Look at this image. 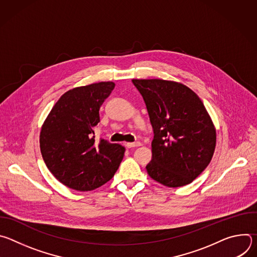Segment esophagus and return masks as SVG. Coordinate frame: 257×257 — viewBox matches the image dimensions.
<instances>
[{"instance_id": "esophagus-1", "label": "esophagus", "mask_w": 257, "mask_h": 257, "mask_svg": "<svg viewBox=\"0 0 257 257\" xmlns=\"http://www.w3.org/2000/svg\"><path fill=\"white\" fill-rule=\"evenodd\" d=\"M127 149H132V148H138V146L141 145L140 142H128L125 144Z\"/></svg>"}]
</instances>
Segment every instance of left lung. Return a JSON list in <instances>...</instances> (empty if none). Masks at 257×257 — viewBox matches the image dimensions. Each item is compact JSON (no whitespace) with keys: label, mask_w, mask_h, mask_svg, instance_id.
<instances>
[{"label":"left lung","mask_w":257,"mask_h":257,"mask_svg":"<svg viewBox=\"0 0 257 257\" xmlns=\"http://www.w3.org/2000/svg\"><path fill=\"white\" fill-rule=\"evenodd\" d=\"M154 128L146 171L167 187L185 186L210 163L216 143L213 122L198 95L180 82L132 79Z\"/></svg>","instance_id":"1"}]
</instances>
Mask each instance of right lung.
I'll use <instances>...</instances> for the list:
<instances>
[{
  "instance_id": "add662e5",
  "label": "right lung",
  "mask_w": 257,
  "mask_h": 257,
  "mask_svg": "<svg viewBox=\"0 0 257 257\" xmlns=\"http://www.w3.org/2000/svg\"><path fill=\"white\" fill-rule=\"evenodd\" d=\"M114 87V82L102 81L68 90L42 126L43 159L68 188L90 191L100 187L114 177L124 158V146L94 139L99 107Z\"/></svg>"
}]
</instances>
